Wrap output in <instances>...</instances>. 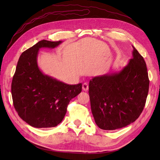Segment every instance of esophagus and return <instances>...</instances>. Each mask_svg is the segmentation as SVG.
<instances>
[{"mask_svg":"<svg viewBox=\"0 0 160 160\" xmlns=\"http://www.w3.org/2000/svg\"><path fill=\"white\" fill-rule=\"evenodd\" d=\"M89 89V85L88 83H85L83 84V89L84 91H88Z\"/></svg>","mask_w":160,"mask_h":160,"instance_id":"1","label":"esophagus"}]
</instances>
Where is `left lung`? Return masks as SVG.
<instances>
[{
  "mask_svg": "<svg viewBox=\"0 0 160 160\" xmlns=\"http://www.w3.org/2000/svg\"><path fill=\"white\" fill-rule=\"evenodd\" d=\"M132 47V59L122 70L89 81L91 112L101 129L115 130L134 122L146 104L149 85L146 63Z\"/></svg>",
  "mask_w": 160,
  "mask_h": 160,
  "instance_id": "1",
  "label": "left lung"
}]
</instances>
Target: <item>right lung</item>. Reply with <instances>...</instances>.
<instances>
[{"label":"right lung","mask_w":160,"mask_h":160,"mask_svg":"<svg viewBox=\"0 0 160 160\" xmlns=\"http://www.w3.org/2000/svg\"><path fill=\"white\" fill-rule=\"evenodd\" d=\"M61 42L42 40L24 51L17 62L11 84L14 107L19 117L32 127L57 126L63 119L70 101L81 92L82 83L66 84L38 68L41 48L53 49Z\"/></svg>","instance_id":"add662e5"}]
</instances>
